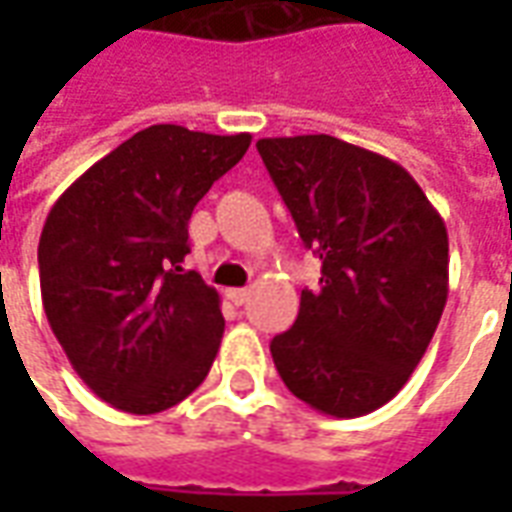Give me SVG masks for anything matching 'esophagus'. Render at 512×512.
I'll return each mask as SVG.
<instances>
[{
    "mask_svg": "<svg viewBox=\"0 0 512 512\" xmlns=\"http://www.w3.org/2000/svg\"><path fill=\"white\" fill-rule=\"evenodd\" d=\"M249 296H252V290H249V288L227 290V299L233 301L235 307H241V304H246V301H249Z\"/></svg>",
    "mask_w": 512,
    "mask_h": 512,
    "instance_id": "1",
    "label": "esophagus"
}]
</instances>
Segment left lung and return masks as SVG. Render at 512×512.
I'll list each match as a JSON object with an SVG mask.
<instances>
[{
	"mask_svg": "<svg viewBox=\"0 0 512 512\" xmlns=\"http://www.w3.org/2000/svg\"><path fill=\"white\" fill-rule=\"evenodd\" d=\"M257 153L321 288L271 340L293 395L329 417H362L403 389L447 304L450 244L439 211L406 169L329 134L260 139Z\"/></svg>",
	"mask_w": 512,
	"mask_h": 512,
	"instance_id": "left-lung-1",
	"label": "left lung"
}]
</instances>
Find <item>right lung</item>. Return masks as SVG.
<instances>
[{
    "label": "right lung",
    "instance_id": "right-lung-1",
    "mask_svg": "<svg viewBox=\"0 0 512 512\" xmlns=\"http://www.w3.org/2000/svg\"><path fill=\"white\" fill-rule=\"evenodd\" d=\"M252 136L150 126L71 183L38 244L54 337L95 395L128 414L178 406L205 381L224 318L189 255V219Z\"/></svg>",
    "mask_w": 512,
    "mask_h": 512
}]
</instances>
